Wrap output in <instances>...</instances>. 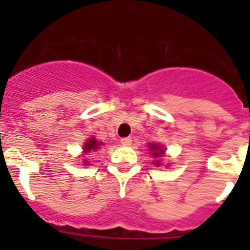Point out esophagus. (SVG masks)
I'll return each mask as SVG.
<instances>
[{
	"label": "esophagus",
	"mask_w": 250,
	"mask_h": 250,
	"mask_svg": "<svg viewBox=\"0 0 250 250\" xmlns=\"http://www.w3.org/2000/svg\"><path fill=\"white\" fill-rule=\"evenodd\" d=\"M120 141L124 146H129V145H131L132 140H131V138H123Z\"/></svg>",
	"instance_id": "34e87169"
}]
</instances>
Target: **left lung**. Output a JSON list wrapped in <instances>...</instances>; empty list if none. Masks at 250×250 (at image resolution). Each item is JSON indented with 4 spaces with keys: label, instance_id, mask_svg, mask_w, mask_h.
Segmentation results:
<instances>
[{
    "label": "left lung",
    "instance_id": "obj_1",
    "mask_svg": "<svg viewBox=\"0 0 250 250\" xmlns=\"http://www.w3.org/2000/svg\"><path fill=\"white\" fill-rule=\"evenodd\" d=\"M149 150L151 151V155L154 156V159H155V160L152 161V163H154V165H155V167H160L161 160H159V158L165 154L164 147L159 144H149Z\"/></svg>",
    "mask_w": 250,
    "mask_h": 250
}]
</instances>
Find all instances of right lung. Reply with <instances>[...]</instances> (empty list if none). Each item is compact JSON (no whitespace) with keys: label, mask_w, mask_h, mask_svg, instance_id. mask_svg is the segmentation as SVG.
Here are the masks:
<instances>
[{"label":"right lung","mask_w":250,"mask_h":250,"mask_svg":"<svg viewBox=\"0 0 250 250\" xmlns=\"http://www.w3.org/2000/svg\"><path fill=\"white\" fill-rule=\"evenodd\" d=\"M101 145H103V143L98 141L95 138L89 139V140H87L85 143V145H83V155H86L87 152L96 151V150H98L99 147L101 146ZM83 164H85V165H90L89 163H87V160H85V159H83Z\"/></svg>","instance_id":"obj_1"}]
</instances>
